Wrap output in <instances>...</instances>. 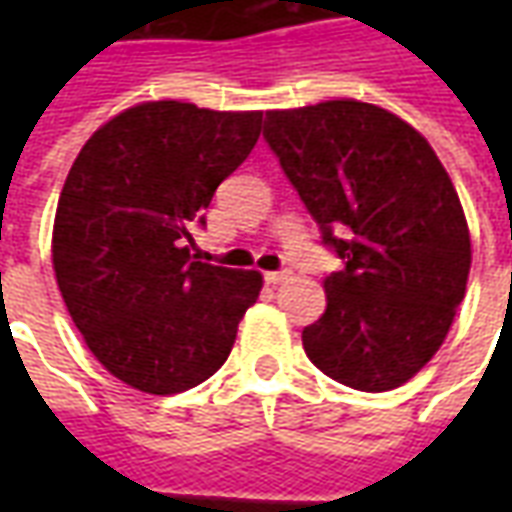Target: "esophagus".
I'll list each match as a JSON object with an SVG mask.
<instances>
[{
	"label": "esophagus",
	"instance_id": "obj_1",
	"mask_svg": "<svg viewBox=\"0 0 512 512\" xmlns=\"http://www.w3.org/2000/svg\"><path fill=\"white\" fill-rule=\"evenodd\" d=\"M288 277H290L288 268H282V271H268L266 282H268V285H279V282H285Z\"/></svg>",
	"mask_w": 512,
	"mask_h": 512
}]
</instances>
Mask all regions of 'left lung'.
I'll use <instances>...</instances> for the list:
<instances>
[{"mask_svg":"<svg viewBox=\"0 0 512 512\" xmlns=\"http://www.w3.org/2000/svg\"><path fill=\"white\" fill-rule=\"evenodd\" d=\"M263 139L345 263L301 332L312 365L362 392L406 384L444 343L472 266L447 169L419 131L351 98L266 112Z\"/></svg>","mask_w":512,"mask_h":512,"instance_id":"8db88e82","label":"left lung"}]
</instances>
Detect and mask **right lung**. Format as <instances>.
Returning <instances> with one entry per match:
<instances>
[{"label":"right lung","instance_id":"right-lung-1","mask_svg":"<svg viewBox=\"0 0 512 512\" xmlns=\"http://www.w3.org/2000/svg\"><path fill=\"white\" fill-rule=\"evenodd\" d=\"M260 123L263 112L139 104L98 128L68 172L51 241L57 285L95 359L139 392L211 378L263 288L257 271L189 249Z\"/></svg>","mask_w":512,"mask_h":512}]
</instances>
